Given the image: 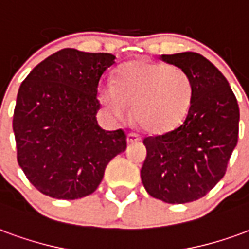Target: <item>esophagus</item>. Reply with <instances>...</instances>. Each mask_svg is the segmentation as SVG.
<instances>
[{"instance_id": "34e87169", "label": "esophagus", "mask_w": 249, "mask_h": 249, "mask_svg": "<svg viewBox=\"0 0 249 249\" xmlns=\"http://www.w3.org/2000/svg\"><path fill=\"white\" fill-rule=\"evenodd\" d=\"M140 140H141V137L139 135H136V133H129V135L126 136V141H128V144L139 142Z\"/></svg>"}]
</instances>
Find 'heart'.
<instances>
[{
  "instance_id": "1",
  "label": "heart",
  "mask_w": 249,
  "mask_h": 249,
  "mask_svg": "<svg viewBox=\"0 0 249 249\" xmlns=\"http://www.w3.org/2000/svg\"><path fill=\"white\" fill-rule=\"evenodd\" d=\"M193 98V84L180 66L136 60L116 73L113 82L98 88V100L114 120H125L133 105V119L149 133L173 129L187 116Z\"/></svg>"
}]
</instances>
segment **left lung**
Returning <instances> with one entry per match:
<instances>
[{
  "label": "left lung",
  "instance_id": "obj_1",
  "mask_svg": "<svg viewBox=\"0 0 249 249\" xmlns=\"http://www.w3.org/2000/svg\"><path fill=\"white\" fill-rule=\"evenodd\" d=\"M193 84V98L176 129L144 139L141 181L152 197L184 204L203 197L223 178L237 144L239 105L221 71L198 53L162 54Z\"/></svg>",
  "mask_w": 249,
  "mask_h": 249
}]
</instances>
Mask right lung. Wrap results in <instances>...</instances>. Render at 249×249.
Segmentation results:
<instances>
[{"label": "right lung", "mask_w": 249, "mask_h": 249, "mask_svg": "<svg viewBox=\"0 0 249 249\" xmlns=\"http://www.w3.org/2000/svg\"><path fill=\"white\" fill-rule=\"evenodd\" d=\"M114 58L65 48L41 61L19 87L13 114L17 161L46 196L90 195L108 162L126 149L124 130L101 129L96 119L98 82Z\"/></svg>", "instance_id": "right-lung-1"}]
</instances>
